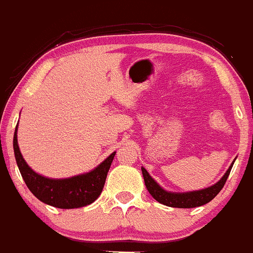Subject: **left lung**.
Here are the masks:
<instances>
[{"mask_svg": "<svg viewBox=\"0 0 253 253\" xmlns=\"http://www.w3.org/2000/svg\"><path fill=\"white\" fill-rule=\"evenodd\" d=\"M234 162H235V160L232 162L229 169H227L224 175L218 180L216 184L211 185V187L204 188V189L200 190L185 191V193H177V191L165 190L164 188H162L161 185L149 174V172L144 169V167H142V173L143 178H144L145 187H147L150 195L153 196L158 203L166 205V206L169 207H177V209H193V207L203 206V205L210 203V201L222 190L225 182H227L228 175H229L230 171H232Z\"/></svg>", "mask_w": 253, "mask_h": 253, "instance_id": "obj_1", "label": "left lung"}]
</instances>
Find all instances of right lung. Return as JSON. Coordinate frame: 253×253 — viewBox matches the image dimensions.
Listing matches in <instances>:
<instances>
[{
    "label": "right lung",
    "mask_w": 253,
    "mask_h": 253,
    "mask_svg": "<svg viewBox=\"0 0 253 253\" xmlns=\"http://www.w3.org/2000/svg\"><path fill=\"white\" fill-rule=\"evenodd\" d=\"M18 125L13 138L15 161L29 190L42 203L58 209H79L94 203L104 188L106 174L116 151L86 173L69 178H48L34 171L24 160L18 145Z\"/></svg>",
    "instance_id": "add662e5"
}]
</instances>
